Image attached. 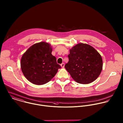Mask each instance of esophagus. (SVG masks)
I'll return each instance as SVG.
<instances>
[{"label":"esophagus","instance_id":"obj_1","mask_svg":"<svg viewBox=\"0 0 123 123\" xmlns=\"http://www.w3.org/2000/svg\"><path fill=\"white\" fill-rule=\"evenodd\" d=\"M60 65H61V67L63 68H64V66H65V64H64V63H62V64Z\"/></svg>","mask_w":123,"mask_h":123}]
</instances>
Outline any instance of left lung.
<instances>
[{
	"label": "left lung",
	"mask_w": 123,
	"mask_h": 123,
	"mask_svg": "<svg viewBox=\"0 0 123 123\" xmlns=\"http://www.w3.org/2000/svg\"><path fill=\"white\" fill-rule=\"evenodd\" d=\"M65 68L75 81L87 84L94 81L102 70L101 55L91 46L79 43L70 50Z\"/></svg>",
	"instance_id": "obj_1"
}]
</instances>
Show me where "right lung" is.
Masks as SVG:
<instances>
[{
  "instance_id": "right-lung-1",
  "label": "right lung",
  "mask_w": 123,
  "mask_h": 123,
  "mask_svg": "<svg viewBox=\"0 0 123 123\" xmlns=\"http://www.w3.org/2000/svg\"><path fill=\"white\" fill-rule=\"evenodd\" d=\"M52 51L50 44L42 42L33 45L24 54L21 68L29 81L35 85H44L56 74L61 67Z\"/></svg>"
}]
</instances>
